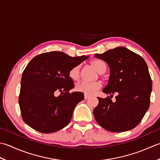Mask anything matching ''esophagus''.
Instances as JSON below:
<instances>
[{"label": "esophagus", "mask_w": 160, "mask_h": 160, "mask_svg": "<svg viewBox=\"0 0 160 160\" xmlns=\"http://www.w3.org/2000/svg\"><path fill=\"white\" fill-rule=\"evenodd\" d=\"M89 98H90V96L87 95V94H84V99H89Z\"/></svg>", "instance_id": "1"}]
</instances>
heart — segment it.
Masks as SVG:
<instances>
[{
  "instance_id": "heart-1",
  "label": "heart",
  "mask_w": 160,
  "mask_h": 160,
  "mask_svg": "<svg viewBox=\"0 0 160 160\" xmlns=\"http://www.w3.org/2000/svg\"><path fill=\"white\" fill-rule=\"evenodd\" d=\"M90 64L99 73H103L106 71V66L102 61L94 60L90 62ZM69 77L72 80L74 81H79L80 78V66H77L71 68L69 71ZM101 87H102V83L99 81H94L91 83L81 82L76 85L75 89L87 95H92L99 90Z\"/></svg>"
}]
</instances>
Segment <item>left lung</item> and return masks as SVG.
<instances>
[{
    "label": "left lung",
    "mask_w": 160,
    "mask_h": 160,
    "mask_svg": "<svg viewBox=\"0 0 160 160\" xmlns=\"http://www.w3.org/2000/svg\"><path fill=\"white\" fill-rule=\"evenodd\" d=\"M94 57L110 68L106 94H118L112 102L109 97L99 98L93 114L99 124L107 130L121 132L134 128L150 106L152 81L148 68L141 56L124 47H117Z\"/></svg>",
    "instance_id": "left-lung-1"
}]
</instances>
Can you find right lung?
<instances>
[{
  "label": "right lung",
  "instance_id": "obj_1",
  "mask_svg": "<svg viewBox=\"0 0 160 160\" xmlns=\"http://www.w3.org/2000/svg\"><path fill=\"white\" fill-rule=\"evenodd\" d=\"M88 58L50 52L30 61L22 74L18 99L22 118L29 126L51 133L69 123L74 108L84 99L83 92H69L74 87L69 71ZM58 92L61 94L56 96Z\"/></svg>",
  "mask_w": 160,
  "mask_h": 160
}]
</instances>
